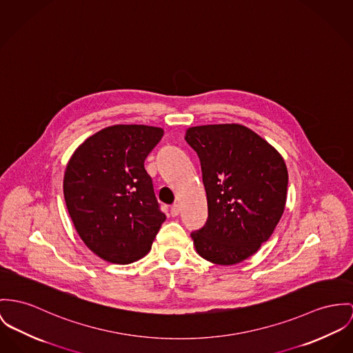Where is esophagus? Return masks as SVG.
Here are the masks:
<instances>
[{
    "label": "esophagus",
    "mask_w": 353,
    "mask_h": 353,
    "mask_svg": "<svg viewBox=\"0 0 353 353\" xmlns=\"http://www.w3.org/2000/svg\"><path fill=\"white\" fill-rule=\"evenodd\" d=\"M180 214V205L179 204H173L172 207H170V215L172 216H177Z\"/></svg>",
    "instance_id": "34e87169"
}]
</instances>
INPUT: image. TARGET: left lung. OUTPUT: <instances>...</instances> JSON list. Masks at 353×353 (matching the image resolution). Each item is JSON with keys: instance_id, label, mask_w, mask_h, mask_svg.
Returning a JSON list of instances; mask_svg holds the SVG:
<instances>
[{"instance_id": "1", "label": "left lung", "mask_w": 353, "mask_h": 353, "mask_svg": "<svg viewBox=\"0 0 353 353\" xmlns=\"http://www.w3.org/2000/svg\"><path fill=\"white\" fill-rule=\"evenodd\" d=\"M207 192L208 219L190 234L197 254L221 266L243 262L272 236L286 205L288 168L266 139L238 123L190 128Z\"/></svg>"}]
</instances>
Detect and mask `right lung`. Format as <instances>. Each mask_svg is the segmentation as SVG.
I'll list each match as a JSON object with an SVG mask.
<instances>
[{"label":"right lung","mask_w":353,"mask_h":353,"mask_svg":"<svg viewBox=\"0 0 353 353\" xmlns=\"http://www.w3.org/2000/svg\"><path fill=\"white\" fill-rule=\"evenodd\" d=\"M161 128L114 125L88 137L67 163L63 192L81 241L118 265L143 258L165 221L143 163Z\"/></svg>","instance_id":"right-lung-1"}]
</instances>
